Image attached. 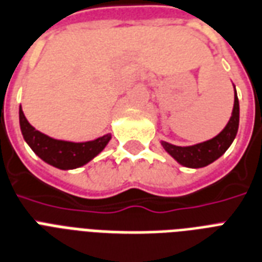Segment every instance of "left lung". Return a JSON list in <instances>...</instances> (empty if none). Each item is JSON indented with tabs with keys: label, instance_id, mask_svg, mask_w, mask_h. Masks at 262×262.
Here are the masks:
<instances>
[{
	"label": "left lung",
	"instance_id": "8db88e82",
	"mask_svg": "<svg viewBox=\"0 0 262 262\" xmlns=\"http://www.w3.org/2000/svg\"><path fill=\"white\" fill-rule=\"evenodd\" d=\"M235 89V86H234ZM239 127V101L236 90H235L234 109L230 117V121L227 123L222 133L216 135L209 141L201 142L192 146H175L168 142L161 141V145L168 154L183 167L187 168H202L222 157L226 153V150L234 142Z\"/></svg>",
	"mask_w": 262,
	"mask_h": 262
}]
</instances>
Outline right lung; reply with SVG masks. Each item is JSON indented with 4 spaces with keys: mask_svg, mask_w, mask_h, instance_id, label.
Returning a JSON list of instances; mask_svg holds the SVG:
<instances>
[{
    "mask_svg": "<svg viewBox=\"0 0 262 262\" xmlns=\"http://www.w3.org/2000/svg\"><path fill=\"white\" fill-rule=\"evenodd\" d=\"M20 129L24 141L27 142L32 151L45 161L58 169H75L87 164L98 156L108 145L112 135L106 134L94 141L68 142L54 139L35 129L24 116L21 106L19 109Z\"/></svg>",
    "mask_w": 262,
    "mask_h": 262,
    "instance_id": "obj_1",
    "label": "right lung"
}]
</instances>
